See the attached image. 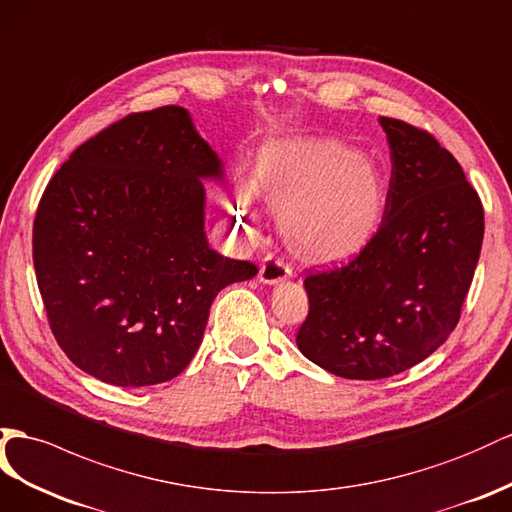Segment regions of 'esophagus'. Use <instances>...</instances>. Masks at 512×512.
Masks as SVG:
<instances>
[{"instance_id":"34e87169","label":"esophagus","mask_w":512,"mask_h":512,"mask_svg":"<svg viewBox=\"0 0 512 512\" xmlns=\"http://www.w3.org/2000/svg\"><path fill=\"white\" fill-rule=\"evenodd\" d=\"M290 277H292V268L287 266L285 261L272 257V255H268L264 259V264H261V268H259V281L264 285H279Z\"/></svg>"}]
</instances>
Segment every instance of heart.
Segmentation results:
<instances>
[{
    "label": "heart",
    "instance_id": "obj_1",
    "mask_svg": "<svg viewBox=\"0 0 512 512\" xmlns=\"http://www.w3.org/2000/svg\"><path fill=\"white\" fill-rule=\"evenodd\" d=\"M253 192L238 188L229 214L242 227L261 222L257 199L281 214L285 240L311 259L361 251L387 207L385 177L370 157L331 138H285L259 151Z\"/></svg>",
    "mask_w": 512,
    "mask_h": 512
}]
</instances>
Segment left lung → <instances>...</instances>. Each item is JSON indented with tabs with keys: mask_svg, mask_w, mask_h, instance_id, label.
I'll list each match as a JSON object with an SVG mask.
<instances>
[{
	"mask_svg": "<svg viewBox=\"0 0 512 512\" xmlns=\"http://www.w3.org/2000/svg\"><path fill=\"white\" fill-rule=\"evenodd\" d=\"M391 179L381 227L346 266L309 274L298 350L322 370L374 381L450 337L474 279L484 212L454 155L422 129L378 119Z\"/></svg>",
	"mask_w": 512,
	"mask_h": 512,
	"instance_id": "left-lung-1",
	"label": "left lung"
}]
</instances>
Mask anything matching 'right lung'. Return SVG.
<instances>
[{
  "label": "right lung",
  "mask_w": 512,
  "mask_h": 512,
  "mask_svg": "<svg viewBox=\"0 0 512 512\" xmlns=\"http://www.w3.org/2000/svg\"><path fill=\"white\" fill-rule=\"evenodd\" d=\"M205 181L225 186V164L179 106L103 129L49 181L36 281L60 348L86 374L170 381L199 350L216 294L257 274L209 246Z\"/></svg>",
  "instance_id": "1"
}]
</instances>
